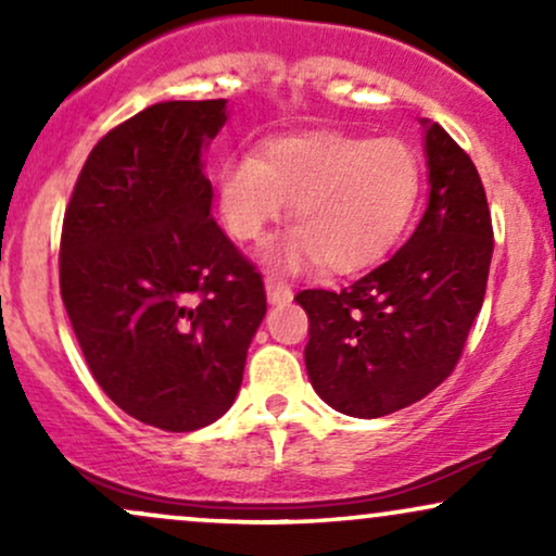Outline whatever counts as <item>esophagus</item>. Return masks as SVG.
I'll list each match as a JSON object with an SVG mask.
<instances>
[{"mask_svg":"<svg viewBox=\"0 0 556 556\" xmlns=\"http://www.w3.org/2000/svg\"><path fill=\"white\" fill-rule=\"evenodd\" d=\"M266 295H269V303H290L292 290L285 279L269 274V277H266Z\"/></svg>","mask_w":556,"mask_h":556,"instance_id":"1","label":"esophagus"}]
</instances>
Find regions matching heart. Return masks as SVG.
I'll use <instances>...</instances> for the list:
<instances>
[{"mask_svg": "<svg viewBox=\"0 0 556 556\" xmlns=\"http://www.w3.org/2000/svg\"><path fill=\"white\" fill-rule=\"evenodd\" d=\"M420 193L416 151L400 138L340 130L279 136L261 154L227 159L219 212L238 242H258L292 203L287 266L324 261L329 271L374 266L394 248Z\"/></svg>", "mask_w": 556, "mask_h": 556, "instance_id": "heart-1", "label": "heart"}]
</instances>
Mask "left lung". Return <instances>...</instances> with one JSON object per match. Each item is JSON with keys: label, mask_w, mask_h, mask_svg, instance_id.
Wrapping results in <instances>:
<instances>
[{"label": "left lung", "mask_w": 556, "mask_h": 556, "mask_svg": "<svg viewBox=\"0 0 556 556\" xmlns=\"http://www.w3.org/2000/svg\"><path fill=\"white\" fill-rule=\"evenodd\" d=\"M429 208L392 258L350 287L303 290L305 368L334 410L381 418L455 371L483 305L494 229L476 164L444 127L426 130Z\"/></svg>", "instance_id": "8db88e82"}]
</instances>
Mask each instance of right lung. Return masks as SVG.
Wrapping results in <instances>:
<instances>
[{"instance_id":"obj_1","label":"right lung","mask_w":556,"mask_h":556,"mask_svg":"<svg viewBox=\"0 0 556 556\" xmlns=\"http://www.w3.org/2000/svg\"><path fill=\"white\" fill-rule=\"evenodd\" d=\"M225 99L164 101L93 146L65 208L60 292L96 384L140 424L225 416L266 314L256 264L212 216L201 149Z\"/></svg>"}]
</instances>
